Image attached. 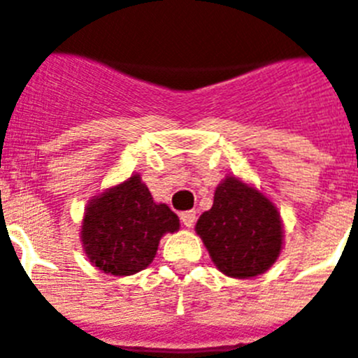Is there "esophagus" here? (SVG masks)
Here are the masks:
<instances>
[{
  "label": "esophagus",
  "mask_w": 358,
  "mask_h": 358,
  "mask_svg": "<svg viewBox=\"0 0 358 358\" xmlns=\"http://www.w3.org/2000/svg\"><path fill=\"white\" fill-rule=\"evenodd\" d=\"M181 222L185 224V227H194V224H196V210L181 213Z\"/></svg>",
  "instance_id": "34e87169"
}]
</instances>
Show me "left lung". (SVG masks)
Listing matches in <instances>:
<instances>
[{
	"label": "left lung",
	"mask_w": 358,
	"mask_h": 358,
	"mask_svg": "<svg viewBox=\"0 0 358 358\" xmlns=\"http://www.w3.org/2000/svg\"><path fill=\"white\" fill-rule=\"evenodd\" d=\"M196 231L216 268L238 279L264 273L282 244L281 218L273 203L234 177L216 188L213 208L199 216Z\"/></svg>",
	"instance_id": "1"
}]
</instances>
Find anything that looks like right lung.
I'll list each match as a JSON object with an SVG mask.
<instances>
[{
	"instance_id": "1",
	"label": "right lung",
	"mask_w": 358,
	"mask_h": 358,
	"mask_svg": "<svg viewBox=\"0 0 358 358\" xmlns=\"http://www.w3.org/2000/svg\"><path fill=\"white\" fill-rule=\"evenodd\" d=\"M179 229V218L157 205L138 176L90 201L81 238L90 262L113 275H133L151 264L159 240Z\"/></svg>"
}]
</instances>
